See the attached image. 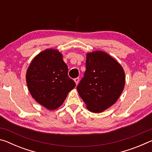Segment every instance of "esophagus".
Returning <instances> with one entry per match:
<instances>
[{"mask_svg":"<svg viewBox=\"0 0 152 152\" xmlns=\"http://www.w3.org/2000/svg\"><path fill=\"white\" fill-rule=\"evenodd\" d=\"M74 81H75L76 84V85H77V84H78V82H79V78H74Z\"/></svg>","mask_w":152,"mask_h":152,"instance_id":"esophagus-1","label":"esophagus"}]
</instances>
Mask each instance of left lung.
<instances>
[{
  "label": "left lung",
  "mask_w": 152,
  "mask_h": 152,
  "mask_svg": "<svg viewBox=\"0 0 152 152\" xmlns=\"http://www.w3.org/2000/svg\"><path fill=\"white\" fill-rule=\"evenodd\" d=\"M125 80L123 69L116 60L103 51H94L86 55V71L76 88L87 109L99 113L117 101Z\"/></svg>",
  "instance_id": "obj_1"
}]
</instances>
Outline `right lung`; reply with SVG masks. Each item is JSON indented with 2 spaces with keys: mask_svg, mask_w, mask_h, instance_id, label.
Returning a JSON list of instances; mask_svg holds the SVG:
<instances>
[{
  "mask_svg": "<svg viewBox=\"0 0 152 152\" xmlns=\"http://www.w3.org/2000/svg\"><path fill=\"white\" fill-rule=\"evenodd\" d=\"M62 55L56 50H46L33 59L26 80L31 96L49 110L60 107L76 83L68 76Z\"/></svg>",
  "mask_w": 152,
  "mask_h": 152,
  "instance_id": "add662e5",
  "label": "right lung"
}]
</instances>
